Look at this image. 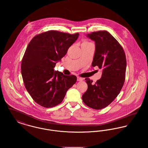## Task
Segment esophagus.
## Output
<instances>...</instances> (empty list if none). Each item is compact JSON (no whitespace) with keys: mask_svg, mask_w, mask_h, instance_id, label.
Masks as SVG:
<instances>
[{"mask_svg":"<svg viewBox=\"0 0 148 148\" xmlns=\"http://www.w3.org/2000/svg\"><path fill=\"white\" fill-rule=\"evenodd\" d=\"M84 80V79L83 78H82V77H77V81H82V80Z\"/></svg>","mask_w":148,"mask_h":148,"instance_id":"1","label":"esophagus"}]
</instances>
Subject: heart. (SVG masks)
<instances>
[{
	"instance_id": "b5f03b06",
	"label": "heart",
	"mask_w": 148,
	"mask_h": 148,
	"mask_svg": "<svg viewBox=\"0 0 148 148\" xmlns=\"http://www.w3.org/2000/svg\"><path fill=\"white\" fill-rule=\"evenodd\" d=\"M91 44V42H89L88 41H84L82 43V45H86V44Z\"/></svg>"
}]
</instances>
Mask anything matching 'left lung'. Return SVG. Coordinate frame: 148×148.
<instances>
[{
	"instance_id": "1",
	"label": "left lung",
	"mask_w": 148,
	"mask_h": 148,
	"mask_svg": "<svg viewBox=\"0 0 148 148\" xmlns=\"http://www.w3.org/2000/svg\"><path fill=\"white\" fill-rule=\"evenodd\" d=\"M87 36L95 42L92 66H98L103 72L95 83L85 78L88 89L82 99L86 106L99 110L109 106L121 91L125 79L126 56L119 42L107 31L92 32Z\"/></svg>"
}]
</instances>
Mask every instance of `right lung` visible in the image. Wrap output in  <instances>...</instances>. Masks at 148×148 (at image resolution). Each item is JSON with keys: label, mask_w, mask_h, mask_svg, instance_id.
Returning <instances> with one entry per match:
<instances>
[{"label": "right lung", "mask_w": 148, "mask_h": 148, "mask_svg": "<svg viewBox=\"0 0 148 148\" xmlns=\"http://www.w3.org/2000/svg\"><path fill=\"white\" fill-rule=\"evenodd\" d=\"M79 33L49 30L35 36L22 59L21 72L25 87L35 103L49 108L60 104L77 77L54 71Z\"/></svg>", "instance_id": "1"}]
</instances>
